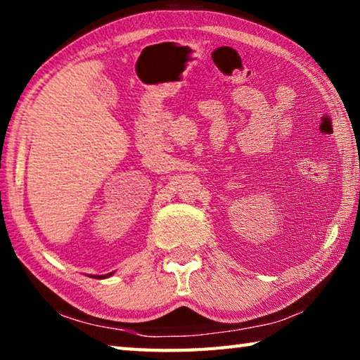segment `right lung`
Segmentation results:
<instances>
[{"label": "right lung", "instance_id": "obj_1", "mask_svg": "<svg viewBox=\"0 0 360 360\" xmlns=\"http://www.w3.org/2000/svg\"><path fill=\"white\" fill-rule=\"evenodd\" d=\"M112 273H108V275H101V276H96V278H108V276H111Z\"/></svg>", "mask_w": 360, "mask_h": 360}]
</instances>
